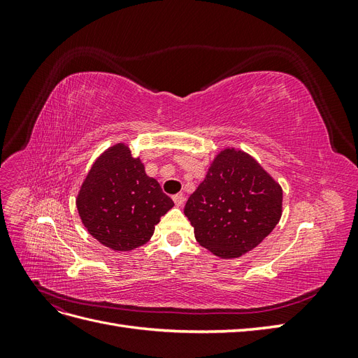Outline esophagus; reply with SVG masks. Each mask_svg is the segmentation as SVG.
I'll return each mask as SVG.
<instances>
[{"mask_svg":"<svg viewBox=\"0 0 358 358\" xmlns=\"http://www.w3.org/2000/svg\"><path fill=\"white\" fill-rule=\"evenodd\" d=\"M173 201H175L178 208H180V206H183V203H185V197H183L182 194H176V196H173Z\"/></svg>","mask_w":358,"mask_h":358,"instance_id":"obj_1","label":"esophagus"}]
</instances>
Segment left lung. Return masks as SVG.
<instances>
[{"label": "left lung", "mask_w": 358, "mask_h": 358, "mask_svg": "<svg viewBox=\"0 0 358 358\" xmlns=\"http://www.w3.org/2000/svg\"><path fill=\"white\" fill-rule=\"evenodd\" d=\"M183 213L196 241L220 258H237L262 243L282 216V188L241 149L220 150Z\"/></svg>", "instance_id": "obj_1"}]
</instances>
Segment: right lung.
I'll return each instance as SVG.
<instances>
[{"mask_svg":"<svg viewBox=\"0 0 358 358\" xmlns=\"http://www.w3.org/2000/svg\"><path fill=\"white\" fill-rule=\"evenodd\" d=\"M76 206L94 239L113 251H131L152 237L175 203L146 175L142 159L125 143H116L94 161Z\"/></svg>","mask_w":358,"mask_h":358,"instance_id":"add662e5","label":"right lung"}]
</instances>
